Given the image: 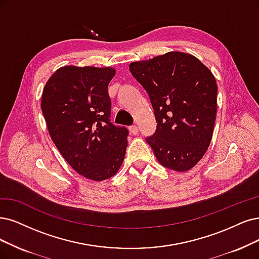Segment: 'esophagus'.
Wrapping results in <instances>:
<instances>
[{
  "mask_svg": "<svg viewBox=\"0 0 259 259\" xmlns=\"http://www.w3.org/2000/svg\"><path fill=\"white\" fill-rule=\"evenodd\" d=\"M130 131H131V133L132 135H138V132H139V127L137 126V124H133V126H131L130 127Z\"/></svg>",
  "mask_w": 259,
  "mask_h": 259,
  "instance_id": "esophagus-1",
  "label": "esophagus"
}]
</instances>
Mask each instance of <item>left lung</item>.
Returning <instances> with one entry per match:
<instances>
[{
  "label": "left lung",
  "instance_id": "left-lung-1",
  "mask_svg": "<svg viewBox=\"0 0 259 259\" xmlns=\"http://www.w3.org/2000/svg\"><path fill=\"white\" fill-rule=\"evenodd\" d=\"M129 69L155 111L157 130L146 141L159 163L176 171L194 167L214 129L218 85L211 70L180 51L130 63Z\"/></svg>",
  "mask_w": 259,
  "mask_h": 259
}]
</instances>
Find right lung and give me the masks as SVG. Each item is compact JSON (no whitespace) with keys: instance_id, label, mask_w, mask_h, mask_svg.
Wrapping results in <instances>:
<instances>
[{"instance_id":"1","label":"right lung","mask_w":259,"mask_h":259,"mask_svg":"<svg viewBox=\"0 0 259 259\" xmlns=\"http://www.w3.org/2000/svg\"><path fill=\"white\" fill-rule=\"evenodd\" d=\"M114 67H61L47 81L41 110L49 135L63 158L93 181L114 176L128 145V130L110 122L108 85Z\"/></svg>"}]
</instances>
